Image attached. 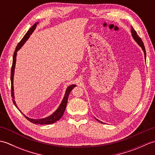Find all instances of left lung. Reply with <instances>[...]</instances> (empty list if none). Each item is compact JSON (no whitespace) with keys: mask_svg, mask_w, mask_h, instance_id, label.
Here are the masks:
<instances>
[{"mask_svg":"<svg viewBox=\"0 0 155 155\" xmlns=\"http://www.w3.org/2000/svg\"><path fill=\"white\" fill-rule=\"evenodd\" d=\"M130 32H131V35H132V37H133V38H134V40L137 42V44L139 45L141 48H142V50H143V52H144V58L146 59V51H145V48H144V44H143V42L142 40H141V38L139 37V36L137 35V32H136L135 30H134V29L133 28V27H131V31H130ZM94 118H95V119H96L97 121L100 122V123H103V122H101V121H100L99 120H98L97 118H96L95 117H94Z\"/></svg>","mask_w":155,"mask_h":155,"instance_id":"left-lung-1","label":"left lung"}]
</instances>
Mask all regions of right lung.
Wrapping results in <instances>:
<instances>
[{
    "label": "right lung",
    "mask_w": 155,
    "mask_h": 155,
    "mask_svg": "<svg viewBox=\"0 0 155 155\" xmlns=\"http://www.w3.org/2000/svg\"><path fill=\"white\" fill-rule=\"evenodd\" d=\"M37 24H38V22H36L34 25H32V27L29 29V30L27 31V33L24 36V37L22 38V40L19 42V43L18 45L16 46L15 51L14 52V55H13V60H12V68H11V96L12 98V102L15 105V107L18 108L17 105L16 104V102L15 101V95H14V86H13V79H14V74H15V64H16V54H17V52L18 50L21 49V48L22 47L23 45H24L26 41H27L28 38L30 37V36L32 35V32H34L35 30L36 27H37ZM76 87L75 84H71L70 86L68 87L67 90H66L65 94L63 99H62L61 103L59 105L58 108L53 113L51 114L50 116H48L47 117H45L43 118H38V119H33V118H31L28 117L26 116L24 114H23L22 112L20 110L21 113L23 114V115L26 117V118L28 120H29L31 123H34V124H52L54 123L58 120L60 118L62 117L63 115L66 107H67V101H68V95L70 94L71 91L72 90V88H74Z\"/></svg>",
    "instance_id": "add662e5"
}]
</instances>
